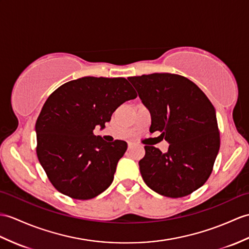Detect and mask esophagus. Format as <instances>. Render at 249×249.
I'll return each instance as SVG.
<instances>
[{
    "label": "esophagus",
    "mask_w": 249,
    "mask_h": 249,
    "mask_svg": "<svg viewBox=\"0 0 249 249\" xmlns=\"http://www.w3.org/2000/svg\"><path fill=\"white\" fill-rule=\"evenodd\" d=\"M132 146H134V143H132V142H128V149H130Z\"/></svg>",
    "instance_id": "1"
}]
</instances>
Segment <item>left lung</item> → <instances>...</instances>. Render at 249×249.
<instances>
[{
  "mask_svg": "<svg viewBox=\"0 0 249 249\" xmlns=\"http://www.w3.org/2000/svg\"><path fill=\"white\" fill-rule=\"evenodd\" d=\"M152 117L149 131L170 143L163 154L145 145L139 161L144 182L166 197H183L212 173L219 149L215 109L197 86L181 75L154 73L128 77Z\"/></svg>",
  "mask_w": 249,
  "mask_h": 249,
  "instance_id": "left-lung-1",
  "label": "left lung"
}]
</instances>
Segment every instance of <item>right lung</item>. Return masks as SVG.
Returning <instances> with one entry per match:
<instances>
[{
  "mask_svg": "<svg viewBox=\"0 0 249 249\" xmlns=\"http://www.w3.org/2000/svg\"><path fill=\"white\" fill-rule=\"evenodd\" d=\"M136 97L126 78L93 76L63 84L49 96L36 122L37 156L57 191L85 200L110 186L127 143H108L93 130Z\"/></svg>",
  "mask_w": 249,
  "mask_h": 249,
  "instance_id": "add662e5",
  "label": "right lung"
}]
</instances>
